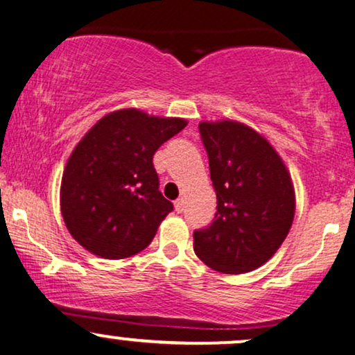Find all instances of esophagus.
<instances>
[{
  "label": "esophagus",
  "instance_id": "obj_1",
  "mask_svg": "<svg viewBox=\"0 0 355 355\" xmlns=\"http://www.w3.org/2000/svg\"><path fill=\"white\" fill-rule=\"evenodd\" d=\"M174 207H176V211H178V212H182V211H184V199H182V198L176 199V201H174Z\"/></svg>",
  "mask_w": 355,
  "mask_h": 355
}]
</instances>
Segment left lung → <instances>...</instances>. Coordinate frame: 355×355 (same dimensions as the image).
Wrapping results in <instances>:
<instances>
[{
    "instance_id": "obj_1",
    "label": "left lung",
    "mask_w": 355,
    "mask_h": 355,
    "mask_svg": "<svg viewBox=\"0 0 355 355\" xmlns=\"http://www.w3.org/2000/svg\"><path fill=\"white\" fill-rule=\"evenodd\" d=\"M218 212L194 231V252L209 268L243 274L268 262L293 226L291 174L259 132L236 121L199 124Z\"/></svg>"
}]
</instances>
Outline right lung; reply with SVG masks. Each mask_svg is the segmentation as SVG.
I'll return each mask as SVG.
<instances>
[{
  "mask_svg": "<svg viewBox=\"0 0 355 355\" xmlns=\"http://www.w3.org/2000/svg\"><path fill=\"white\" fill-rule=\"evenodd\" d=\"M186 124L129 107L110 112L86 132L66 162L60 194L66 227L83 248L124 259L151 244L173 211L153 156Z\"/></svg>",
  "mask_w": 355,
  "mask_h": 355,
  "instance_id": "right-lung-1",
  "label": "right lung"
}]
</instances>
